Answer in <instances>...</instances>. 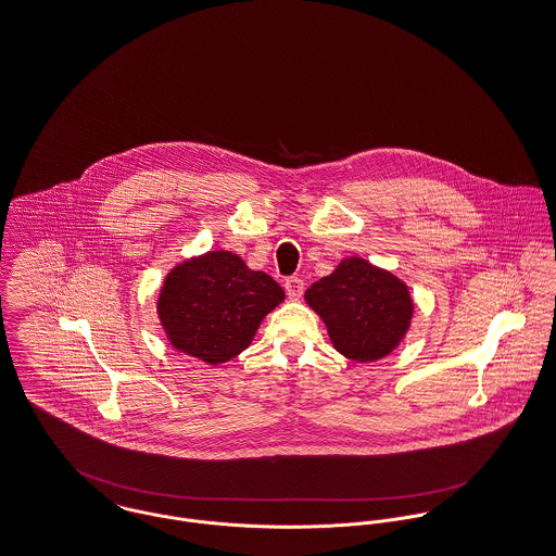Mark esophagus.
I'll return each mask as SVG.
<instances>
[{
  "label": "esophagus",
  "instance_id": "1",
  "mask_svg": "<svg viewBox=\"0 0 556 556\" xmlns=\"http://www.w3.org/2000/svg\"><path fill=\"white\" fill-rule=\"evenodd\" d=\"M286 292H288V296L292 300L302 299V294H304V281H302L300 277H288V279H286Z\"/></svg>",
  "mask_w": 556,
  "mask_h": 556
}]
</instances>
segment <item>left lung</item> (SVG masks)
<instances>
[{"mask_svg":"<svg viewBox=\"0 0 556 556\" xmlns=\"http://www.w3.org/2000/svg\"><path fill=\"white\" fill-rule=\"evenodd\" d=\"M304 300L324 319L334 349L353 362L389 355L415 311L406 283L364 257H344L332 275L306 290Z\"/></svg>","mask_w":556,"mask_h":556,"instance_id":"left-lung-1","label":"left lung"}]
</instances>
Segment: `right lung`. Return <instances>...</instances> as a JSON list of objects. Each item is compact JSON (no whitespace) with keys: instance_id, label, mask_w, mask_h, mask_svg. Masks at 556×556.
Here are the masks:
<instances>
[{"instance_id":"add662e5","label":"right lung","mask_w":556,"mask_h":556,"mask_svg":"<svg viewBox=\"0 0 556 556\" xmlns=\"http://www.w3.org/2000/svg\"><path fill=\"white\" fill-rule=\"evenodd\" d=\"M283 299L270 275L222 250L177 264L156 308L177 351L224 364L250 346L260 321Z\"/></svg>"}]
</instances>
